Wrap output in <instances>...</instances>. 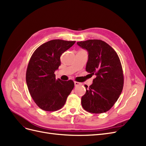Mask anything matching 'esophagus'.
Segmentation results:
<instances>
[{
  "label": "esophagus",
  "instance_id": "34e87169",
  "mask_svg": "<svg viewBox=\"0 0 146 146\" xmlns=\"http://www.w3.org/2000/svg\"><path fill=\"white\" fill-rule=\"evenodd\" d=\"M74 85H75V86H78V85H82V83L77 82H76V81H75V82H74Z\"/></svg>",
  "mask_w": 146,
  "mask_h": 146
}]
</instances>
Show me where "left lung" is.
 <instances>
[{"mask_svg":"<svg viewBox=\"0 0 146 146\" xmlns=\"http://www.w3.org/2000/svg\"><path fill=\"white\" fill-rule=\"evenodd\" d=\"M88 53L86 72L96 77L82 98V105L92 113L107 112L116 103L123 86L122 65L117 53L105 42L90 39L77 42Z\"/></svg>","mask_w":146,"mask_h":146,"instance_id":"obj_1","label":"left lung"}]
</instances>
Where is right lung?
I'll list each match as a JSON object with an SVG mask.
<instances>
[{
    "label": "right lung",
    "mask_w": 146,
    "mask_h": 146,
    "mask_svg": "<svg viewBox=\"0 0 146 146\" xmlns=\"http://www.w3.org/2000/svg\"><path fill=\"white\" fill-rule=\"evenodd\" d=\"M76 41L53 39L33 52L26 72V82L36 104L47 111L62 108L74 87L72 80L56 79L54 74L61 64L60 56Z\"/></svg>",
    "instance_id": "obj_1"
}]
</instances>
